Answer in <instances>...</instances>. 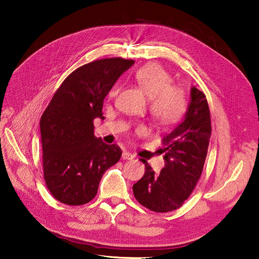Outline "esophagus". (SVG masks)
<instances>
[{
  "mask_svg": "<svg viewBox=\"0 0 259 259\" xmlns=\"http://www.w3.org/2000/svg\"><path fill=\"white\" fill-rule=\"evenodd\" d=\"M121 157H122V159H133L134 155L131 154L130 152L124 151V152H122V154H121Z\"/></svg>",
  "mask_w": 259,
  "mask_h": 259,
  "instance_id": "obj_1",
  "label": "esophagus"
}]
</instances>
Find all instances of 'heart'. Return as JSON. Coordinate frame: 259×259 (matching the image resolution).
I'll use <instances>...</instances> for the list:
<instances>
[{
  "mask_svg": "<svg viewBox=\"0 0 259 259\" xmlns=\"http://www.w3.org/2000/svg\"><path fill=\"white\" fill-rule=\"evenodd\" d=\"M135 79L150 99V111L157 121L168 125L183 115L186 109L185 94L179 87L170 85L171 76L160 65H145L135 72ZM117 92L118 85H115L109 92V98H114Z\"/></svg>",
  "mask_w": 259,
  "mask_h": 259,
  "instance_id": "obj_1",
  "label": "heart"
}]
</instances>
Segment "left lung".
<instances>
[{"label":"left lung","instance_id":"left-lung-1","mask_svg":"<svg viewBox=\"0 0 259 259\" xmlns=\"http://www.w3.org/2000/svg\"><path fill=\"white\" fill-rule=\"evenodd\" d=\"M210 137L206 95L193 86L184 119L162 138L165 167L155 174L147 160L141 159L145 174L133 185V194L141 205L158 213L181 208L200 178Z\"/></svg>","mask_w":259,"mask_h":259}]
</instances>
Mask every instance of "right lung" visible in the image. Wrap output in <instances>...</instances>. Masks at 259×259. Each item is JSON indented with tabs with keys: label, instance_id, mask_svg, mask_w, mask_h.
Here are the masks:
<instances>
[{
	"label": "right lung",
	"instance_id": "obj_1",
	"mask_svg": "<svg viewBox=\"0 0 259 259\" xmlns=\"http://www.w3.org/2000/svg\"><path fill=\"white\" fill-rule=\"evenodd\" d=\"M134 64L111 58L94 61L68 75L40 117L44 180L52 196L69 206L89 202L105 171L121 150L94 137V118L117 78Z\"/></svg>",
	"mask_w": 259,
	"mask_h": 259
}]
</instances>
